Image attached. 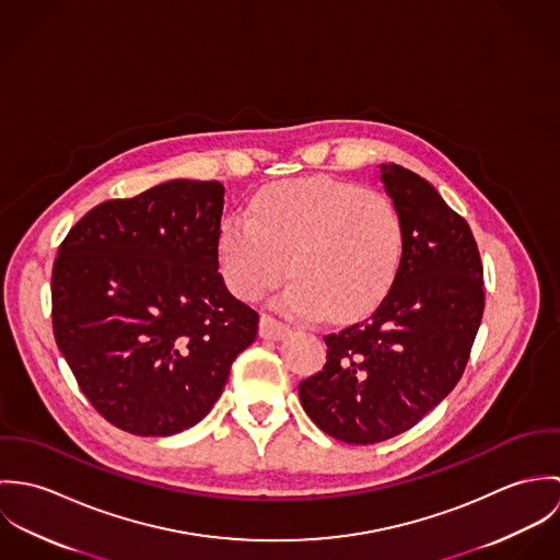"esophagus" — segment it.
Masks as SVG:
<instances>
[{"label":"esophagus","instance_id":"1","mask_svg":"<svg viewBox=\"0 0 560 560\" xmlns=\"http://www.w3.org/2000/svg\"><path fill=\"white\" fill-rule=\"evenodd\" d=\"M289 331H291V327H289L287 323L273 319V317H269V315H262V317H260V327H258L260 338H265V340H280V338H284Z\"/></svg>","mask_w":560,"mask_h":560}]
</instances>
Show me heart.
Returning a JSON list of instances; mask_svg holds the SVG:
<instances>
[{
    "label": "heart",
    "mask_w": 560,
    "mask_h": 560,
    "mask_svg": "<svg viewBox=\"0 0 560 560\" xmlns=\"http://www.w3.org/2000/svg\"><path fill=\"white\" fill-rule=\"evenodd\" d=\"M295 280L280 298L289 313L351 320L388 293L402 256L397 205L362 185L331 176L278 180L262 187L249 215L224 220L218 260L231 291L260 300L284 276Z\"/></svg>",
    "instance_id": "obj_1"
}]
</instances>
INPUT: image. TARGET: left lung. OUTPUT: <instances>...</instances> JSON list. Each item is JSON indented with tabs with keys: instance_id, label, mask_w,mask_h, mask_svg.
I'll return each mask as SVG.
<instances>
[{
	"instance_id": "8db88e82",
	"label": "left lung",
	"mask_w": 560,
	"mask_h": 560,
	"mask_svg": "<svg viewBox=\"0 0 560 560\" xmlns=\"http://www.w3.org/2000/svg\"><path fill=\"white\" fill-rule=\"evenodd\" d=\"M402 222L399 269L375 313L323 336L327 362L300 384L313 422L347 444L411 429L462 380L485 308L468 222L416 172L382 163Z\"/></svg>"
}]
</instances>
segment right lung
<instances>
[{
    "label": "right lung",
    "mask_w": 560,
    "mask_h": 560,
    "mask_svg": "<svg viewBox=\"0 0 560 560\" xmlns=\"http://www.w3.org/2000/svg\"><path fill=\"white\" fill-rule=\"evenodd\" d=\"M224 185L176 178L88 211L51 276L56 342L114 427L180 433L220 399L258 315L218 271Z\"/></svg>",
    "instance_id": "1"
}]
</instances>
